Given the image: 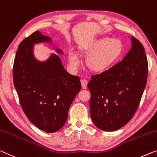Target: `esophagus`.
<instances>
[{
    "instance_id": "1",
    "label": "esophagus",
    "mask_w": 157,
    "mask_h": 157,
    "mask_svg": "<svg viewBox=\"0 0 157 157\" xmlns=\"http://www.w3.org/2000/svg\"><path fill=\"white\" fill-rule=\"evenodd\" d=\"M87 83L88 82L86 79H81V84H82V87L83 89H86V86H87Z\"/></svg>"
}]
</instances>
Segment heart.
Listing matches in <instances>:
<instances>
[{"label":"heart","mask_w":157,"mask_h":157,"mask_svg":"<svg viewBox=\"0 0 157 157\" xmlns=\"http://www.w3.org/2000/svg\"><path fill=\"white\" fill-rule=\"evenodd\" d=\"M123 51V44L119 39L103 38L96 40L84 50L89 55L86 66L92 72L103 73L119 60ZM68 60L73 68H77L80 64L79 56L75 52H70Z\"/></svg>","instance_id":"1"}]
</instances>
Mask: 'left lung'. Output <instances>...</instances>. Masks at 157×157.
<instances>
[{"mask_svg":"<svg viewBox=\"0 0 157 157\" xmlns=\"http://www.w3.org/2000/svg\"><path fill=\"white\" fill-rule=\"evenodd\" d=\"M132 47L122 61L91 77L87 86L91 117L101 130L117 131L135 114L145 88L148 63L144 47L132 37Z\"/></svg>","mask_w":157,"mask_h":157,"instance_id":"1","label":"left lung"}]
</instances>
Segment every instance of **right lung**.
<instances>
[{
	"label": "right lung",
	"mask_w": 157,
	"mask_h": 157,
	"mask_svg": "<svg viewBox=\"0 0 157 157\" xmlns=\"http://www.w3.org/2000/svg\"><path fill=\"white\" fill-rule=\"evenodd\" d=\"M50 41L37 31L19 44L13 65V82L19 100L27 117L47 133L62 128L68 110L81 90L78 76L69 74L58 56L39 62L33 57V44ZM61 53V50H58Z\"/></svg>",
	"instance_id": "1"
}]
</instances>
